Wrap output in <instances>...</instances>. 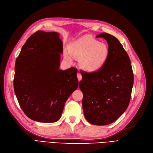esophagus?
<instances>
[{
	"label": "esophagus",
	"mask_w": 153,
	"mask_h": 153,
	"mask_svg": "<svg viewBox=\"0 0 153 153\" xmlns=\"http://www.w3.org/2000/svg\"><path fill=\"white\" fill-rule=\"evenodd\" d=\"M77 78H78V81H79V82L82 80V75H81L80 73H77Z\"/></svg>",
	"instance_id": "obj_1"
}]
</instances>
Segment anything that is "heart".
<instances>
[{
  "mask_svg": "<svg viewBox=\"0 0 153 153\" xmlns=\"http://www.w3.org/2000/svg\"><path fill=\"white\" fill-rule=\"evenodd\" d=\"M69 51H65V57L71 60L72 55L79 59L82 69L93 72L100 69L107 63L110 55L109 46L91 36H84L69 46Z\"/></svg>",
  "mask_w": 153,
  "mask_h": 153,
  "instance_id": "heart-1",
  "label": "heart"
}]
</instances>
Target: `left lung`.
Listing matches in <instances>:
<instances>
[{
  "instance_id": "1",
  "label": "left lung",
  "mask_w": 153,
  "mask_h": 153,
  "mask_svg": "<svg viewBox=\"0 0 153 153\" xmlns=\"http://www.w3.org/2000/svg\"><path fill=\"white\" fill-rule=\"evenodd\" d=\"M97 37L107 42L109 60L97 71L81 73L79 88L87 120L93 125L105 126L116 121L127 109L134 77L129 57L116 37L106 33Z\"/></svg>"
}]
</instances>
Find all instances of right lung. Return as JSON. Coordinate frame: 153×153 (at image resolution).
I'll use <instances>...</instances> for the list:
<instances>
[{"label": "right lung", "instance_id": "obj_1", "mask_svg": "<svg viewBox=\"0 0 153 153\" xmlns=\"http://www.w3.org/2000/svg\"><path fill=\"white\" fill-rule=\"evenodd\" d=\"M62 41L56 32L38 31L22 46L15 66L14 91L26 116L43 123L60 118L78 86L77 69H60Z\"/></svg>", "mask_w": 153, "mask_h": 153}]
</instances>
